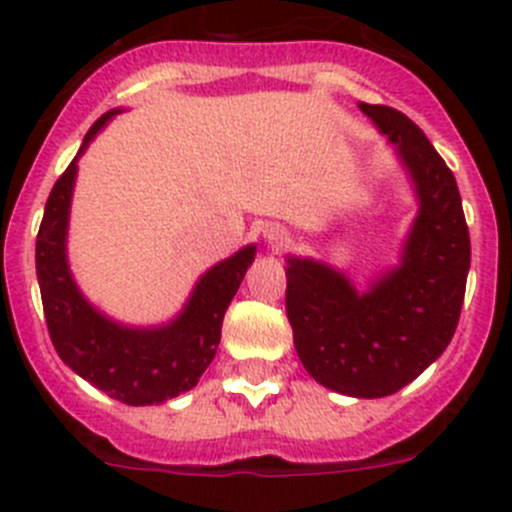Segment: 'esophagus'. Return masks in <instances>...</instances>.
<instances>
[{
    "mask_svg": "<svg viewBox=\"0 0 512 512\" xmlns=\"http://www.w3.org/2000/svg\"><path fill=\"white\" fill-rule=\"evenodd\" d=\"M264 238L269 241L271 248H284V246H289V241H292V238H289L287 228H284V225H279V223L266 225Z\"/></svg>",
    "mask_w": 512,
    "mask_h": 512,
    "instance_id": "34e87169",
    "label": "esophagus"
}]
</instances>
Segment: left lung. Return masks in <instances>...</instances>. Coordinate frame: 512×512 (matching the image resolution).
<instances>
[{"mask_svg": "<svg viewBox=\"0 0 512 512\" xmlns=\"http://www.w3.org/2000/svg\"><path fill=\"white\" fill-rule=\"evenodd\" d=\"M396 144L419 198L398 266L365 292L332 266L287 259V317L314 381L355 398L409 386L447 350L470 271V231L457 180L424 131L391 106L360 103Z\"/></svg>", "mask_w": 512, "mask_h": 512, "instance_id": "left-lung-1", "label": "left lung"}]
</instances>
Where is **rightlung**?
Returning a JSON list of instances; mask_svg holds the SVG:
<instances>
[{"label":"right lung","mask_w":512,"mask_h":512,"mask_svg":"<svg viewBox=\"0 0 512 512\" xmlns=\"http://www.w3.org/2000/svg\"><path fill=\"white\" fill-rule=\"evenodd\" d=\"M119 111L103 114L88 129V142ZM78 157L58 177L37 233L35 264L42 309L50 340L60 360L83 381L129 406H152L190 391L215 358L223 314L253 264L256 246H246L231 259L205 271L192 289L185 309L170 325L126 327L109 320L75 287L65 256L70 198H73Z\"/></svg>","instance_id":"obj_1"}]
</instances>
